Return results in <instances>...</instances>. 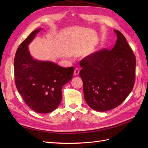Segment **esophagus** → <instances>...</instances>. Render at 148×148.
I'll list each match as a JSON object with an SVG mask.
<instances>
[{
    "label": "esophagus",
    "mask_w": 148,
    "mask_h": 148,
    "mask_svg": "<svg viewBox=\"0 0 148 148\" xmlns=\"http://www.w3.org/2000/svg\"><path fill=\"white\" fill-rule=\"evenodd\" d=\"M79 73V68H76L74 71V74L75 75H78Z\"/></svg>",
    "instance_id": "1"
}]
</instances>
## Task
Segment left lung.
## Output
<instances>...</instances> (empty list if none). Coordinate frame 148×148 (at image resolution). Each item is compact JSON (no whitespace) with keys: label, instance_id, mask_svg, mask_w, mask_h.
I'll return each mask as SVG.
<instances>
[{"label":"left lung","instance_id":"8db88e82","mask_svg":"<svg viewBox=\"0 0 148 148\" xmlns=\"http://www.w3.org/2000/svg\"><path fill=\"white\" fill-rule=\"evenodd\" d=\"M114 31L117 39L112 50L101 49L79 62L85 101L99 112L120 105L135 84V56L124 36L118 30Z\"/></svg>","mask_w":148,"mask_h":148}]
</instances>
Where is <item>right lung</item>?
Returning a JSON list of instances; mask_svg holds the SVG:
<instances>
[{
  "label": "right lung",
  "instance_id": "add662e5",
  "mask_svg": "<svg viewBox=\"0 0 148 148\" xmlns=\"http://www.w3.org/2000/svg\"><path fill=\"white\" fill-rule=\"evenodd\" d=\"M41 28L33 31L21 43L14 60L16 87L29 108L40 114L51 112L62 101V88L71 79L74 67L68 68L53 62L33 59L28 50Z\"/></svg>",
  "mask_w": 148,
  "mask_h": 148
}]
</instances>
